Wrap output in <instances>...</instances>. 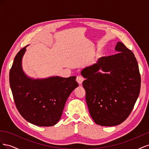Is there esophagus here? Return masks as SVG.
Here are the masks:
<instances>
[{
    "label": "esophagus",
    "instance_id": "esophagus-1",
    "mask_svg": "<svg viewBox=\"0 0 149 149\" xmlns=\"http://www.w3.org/2000/svg\"><path fill=\"white\" fill-rule=\"evenodd\" d=\"M84 78L81 76H78L77 78H76V81H77L79 84H82L83 81H84Z\"/></svg>",
    "mask_w": 149,
    "mask_h": 149
}]
</instances>
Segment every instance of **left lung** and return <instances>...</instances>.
<instances>
[{
	"instance_id": "8db88e82",
	"label": "left lung",
	"mask_w": 149,
	"mask_h": 149,
	"mask_svg": "<svg viewBox=\"0 0 149 149\" xmlns=\"http://www.w3.org/2000/svg\"><path fill=\"white\" fill-rule=\"evenodd\" d=\"M115 50L119 53L99 58L96 63L81 72L86 78L83 86L90 115L102 126L123 123L132 112L141 89V74L134 53L120 42Z\"/></svg>"
}]
</instances>
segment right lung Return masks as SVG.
Returning a JSON list of instances; mask_svg holds the SVG:
<instances>
[{
    "mask_svg": "<svg viewBox=\"0 0 149 149\" xmlns=\"http://www.w3.org/2000/svg\"><path fill=\"white\" fill-rule=\"evenodd\" d=\"M26 46L16 55L9 73V81L17 109L23 118L37 126H52L60 119L68 97L78 86L76 76L29 78L22 67Z\"/></svg>",
    "mask_w": 149,
    "mask_h": 149,
    "instance_id": "1",
    "label": "right lung"
}]
</instances>
